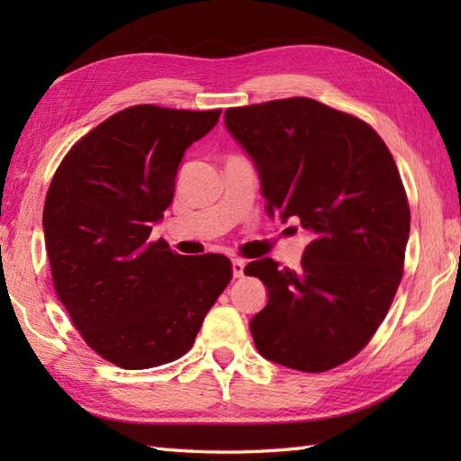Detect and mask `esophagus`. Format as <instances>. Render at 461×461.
<instances>
[{
    "label": "esophagus",
    "instance_id": "1",
    "mask_svg": "<svg viewBox=\"0 0 461 461\" xmlns=\"http://www.w3.org/2000/svg\"><path fill=\"white\" fill-rule=\"evenodd\" d=\"M243 269H246V261H243V259H233L231 261L233 277H241L243 276Z\"/></svg>",
    "mask_w": 461,
    "mask_h": 461
}]
</instances>
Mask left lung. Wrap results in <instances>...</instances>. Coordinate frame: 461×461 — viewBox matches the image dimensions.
Returning <instances> with one entry per match:
<instances>
[{
    "label": "left lung",
    "mask_w": 461,
    "mask_h": 461,
    "mask_svg": "<svg viewBox=\"0 0 461 461\" xmlns=\"http://www.w3.org/2000/svg\"><path fill=\"white\" fill-rule=\"evenodd\" d=\"M259 174L266 210L312 233L301 269L263 258L267 287L251 319L261 357L325 372L368 345L402 279L410 208L393 154L372 126L307 96L225 111Z\"/></svg>",
    "instance_id": "obj_1"
}]
</instances>
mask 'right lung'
<instances>
[{
  "label": "right lung",
  "mask_w": 461,
  "mask_h": 461,
  "mask_svg": "<svg viewBox=\"0 0 461 461\" xmlns=\"http://www.w3.org/2000/svg\"><path fill=\"white\" fill-rule=\"evenodd\" d=\"M220 114L129 106L85 134L49 185L43 231L57 297L86 345L116 366L185 355L231 279L220 253L188 258L150 240L184 152Z\"/></svg>",
  "instance_id": "right-lung-1"
}]
</instances>
